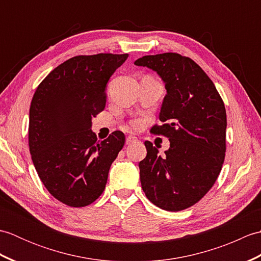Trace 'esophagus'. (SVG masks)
I'll return each mask as SVG.
<instances>
[{"label": "esophagus", "mask_w": 261, "mask_h": 261, "mask_svg": "<svg viewBox=\"0 0 261 261\" xmlns=\"http://www.w3.org/2000/svg\"><path fill=\"white\" fill-rule=\"evenodd\" d=\"M138 139H137V137H135V136H127L126 137V143H131V142H136Z\"/></svg>", "instance_id": "1"}]
</instances>
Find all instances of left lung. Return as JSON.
Segmentation results:
<instances>
[{"label":"left lung","mask_w":261,"mask_h":261,"mask_svg":"<svg viewBox=\"0 0 261 261\" xmlns=\"http://www.w3.org/2000/svg\"><path fill=\"white\" fill-rule=\"evenodd\" d=\"M136 66L150 68L166 88L159 120L152 132L169 139L160 156L146 141L147 156L139 163L147 198L166 211H181L197 203L213 186L225 156L226 113L213 82L188 57L175 53L149 55Z\"/></svg>","instance_id":"1"}]
</instances>
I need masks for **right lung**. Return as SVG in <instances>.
I'll use <instances>...</instances> for the list:
<instances>
[{
  "instance_id": "obj_1",
  "label": "right lung",
  "mask_w": 261,
  "mask_h": 261,
  "mask_svg": "<svg viewBox=\"0 0 261 261\" xmlns=\"http://www.w3.org/2000/svg\"><path fill=\"white\" fill-rule=\"evenodd\" d=\"M127 54L76 56L50 71L36 90L29 112L33 165L48 192L73 207L101 196L125 138L114 131L97 141L92 119L104 110L110 77Z\"/></svg>"
}]
</instances>
